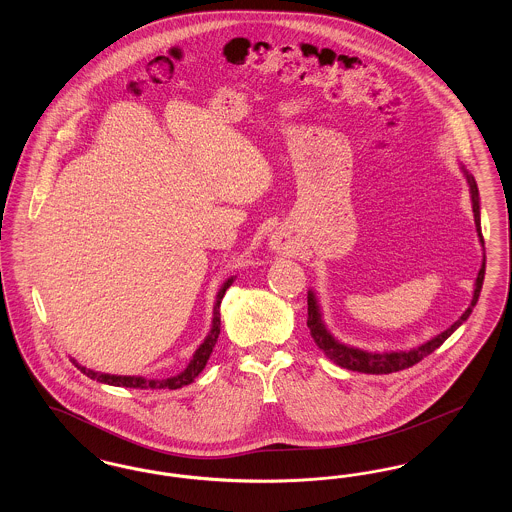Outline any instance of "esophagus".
<instances>
[{
  "mask_svg": "<svg viewBox=\"0 0 512 512\" xmlns=\"http://www.w3.org/2000/svg\"><path fill=\"white\" fill-rule=\"evenodd\" d=\"M272 249H276L278 253H282V251H284L286 247H284V244H282V242H276V245H272Z\"/></svg>",
  "mask_w": 512,
  "mask_h": 512,
  "instance_id": "34e87169",
  "label": "esophagus"
}]
</instances>
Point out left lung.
<instances>
[{"instance_id":"left-lung-1","label":"left lung","mask_w":512,"mask_h":512,"mask_svg":"<svg viewBox=\"0 0 512 512\" xmlns=\"http://www.w3.org/2000/svg\"><path fill=\"white\" fill-rule=\"evenodd\" d=\"M461 172L466 178L468 184V192H470V201H472V213H474V224H476V232H478V240L484 247V238H482V226H480V194H478V186L476 180L470 172L461 165ZM484 274H486V253L482 259V267L478 270L476 282H474V293H472V301L468 305V309L464 311L459 320H455L447 330L439 332L438 336L430 338L416 347L405 349V351H366L361 347H353L347 345L343 341L338 340L328 326L322 320V311H320V303H318L317 293L309 290L307 295V305H309V318H307V326L311 330V338L315 340L318 347L322 349V353L334 361L336 365L347 370H355V372H365V374H390L397 370H405L409 366L420 363L424 357H428L430 353H434L443 341L447 340L459 326H463L468 317L472 315V309L478 303V297L482 292V284H484Z\"/></svg>"}]
</instances>
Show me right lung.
I'll return each instance as SVG.
<instances>
[{
    "mask_svg": "<svg viewBox=\"0 0 512 512\" xmlns=\"http://www.w3.org/2000/svg\"><path fill=\"white\" fill-rule=\"evenodd\" d=\"M236 280V276H230L222 286H220L219 293H217V299H215V307H213V320H211V330L209 334L205 336V340L199 343V347L195 349L194 357L190 359L188 366L171 378H163V380H157V378H144V376H119V374H105V372H96L92 368H86V366L78 365L76 359H71L73 365L86 374L88 378L96 380L99 384H109V386H117V388H132V390H178L182 386H188L192 384L195 378L199 376V372L205 368L211 353H213V347L217 343V338L220 334V301L224 297L226 290L232 286V282Z\"/></svg>",
    "mask_w": 512,
    "mask_h": 512,
    "instance_id": "obj_1",
    "label": "right lung"
}]
</instances>
